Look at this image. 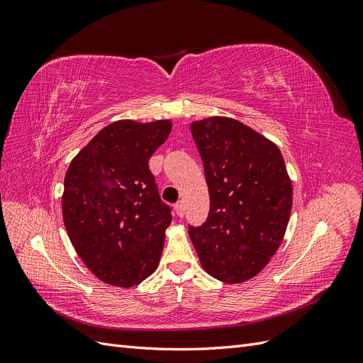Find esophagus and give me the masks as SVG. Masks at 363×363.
<instances>
[{
	"mask_svg": "<svg viewBox=\"0 0 363 363\" xmlns=\"http://www.w3.org/2000/svg\"><path fill=\"white\" fill-rule=\"evenodd\" d=\"M184 201H179L177 204L174 206V211H175V213H177L180 218L184 215Z\"/></svg>",
	"mask_w": 363,
	"mask_h": 363,
	"instance_id": "esophagus-1",
	"label": "esophagus"
}]
</instances>
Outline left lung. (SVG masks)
I'll use <instances>...</instances> for the list:
<instances>
[{"instance_id": "left-lung-1", "label": "left lung", "mask_w": 363, "mask_h": 363, "mask_svg": "<svg viewBox=\"0 0 363 363\" xmlns=\"http://www.w3.org/2000/svg\"><path fill=\"white\" fill-rule=\"evenodd\" d=\"M204 164L211 211L189 236L212 277L252 279L279 250L292 208V182L279 147L238 119L211 116L191 124Z\"/></svg>"}]
</instances>
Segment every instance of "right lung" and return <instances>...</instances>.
I'll list each match as a JSON object with an SVG mask.
<instances>
[{
	"instance_id": "add662e5",
	"label": "right lung",
	"mask_w": 363,
	"mask_h": 363,
	"mask_svg": "<svg viewBox=\"0 0 363 363\" xmlns=\"http://www.w3.org/2000/svg\"><path fill=\"white\" fill-rule=\"evenodd\" d=\"M168 119L115 121L91 139L65 175L62 213L71 244L101 281L131 288L156 271L171 208L148 160L171 133Z\"/></svg>"
}]
</instances>
